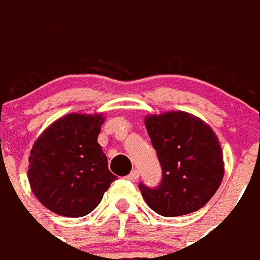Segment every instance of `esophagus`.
I'll return each mask as SVG.
<instances>
[{"mask_svg": "<svg viewBox=\"0 0 260 260\" xmlns=\"http://www.w3.org/2000/svg\"><path fill=\"white\" fill-rule=\"evenodd\" d=\"M139 176H140V172H139V171H137V169H134V171H132L130 174L127 175L126 178L128 180H132V182H136V180L139 179Z\"/></svg>", "mask_w": 260, "mask_h": 260, "instance_id": "esophagus-1", "label": "esophagus"}]
</instances>
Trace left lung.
Returning a JSON list of instances; mask_svg holds the SVG:
<instances>
[{"instance_id":"left-lung-1","label":"left lung","mask_w":260,"mask_h":260,"mask_svg":"<svg viewBox=\"0 0 260 260\" xmlns=\"http://www.w3.org/2000/svg\"><path fill=\"white\" fill-rule=\"evenodd\" d=\"M144 123L162 168L156 189L139 186L145 203L164 217L202 209L224 178L221 145L213 128L183 110L148 115Z\"/></svg>"}]
</instances>
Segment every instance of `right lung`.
<instances>
[{"mask_svg": "<svg viewBox=\"0 0 260 260\" xmlns=\"http://www.w3.org/2000/svg\"><path fill=\"white\" fill-rule=\"evenodd\" d=\"M102 113H68L35 141L27 179L40 203L64 217H84L101 203L116 176L98 143Z\"/></svg>", "mask_w": 260, "mask_h": 260, "instance_id": "1", "label": "right lung"}]
</instances>
